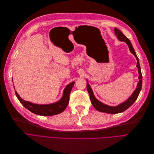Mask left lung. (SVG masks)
Segmentation results:
<instances>
[{
	"label": "left lung",
	"mask_w": 154,
	"mask_h": 154,
	"mask_svg": "<svg viewBox=\"0 0 154 154\" xmlns=\"http://www.w3.org/2000/svg\"><path fill=\"white\" fill-rule=\"evenodd\" d=\"M115 33L117 35V38L118 39L121 41H124L125 42L127 45L129 47L130 52L132 53L136 57V59L137 60V67L138 68V73H139V82L137 85V87L136 90L134 91L133 94L131 95V97L125 102L121 103L120 105L116 106H108L106 105H105L103 103H102L101 102L98 101L96 98L94 97L93 92L91 88V87L90 85L88 84L87 82V90L88 91V93L90 94V100L93 106L94 107V108L97 109L98 111L101 112H105L107 113H111V114H116V113H119L123 112L124 111H125L126 109H127L131 105H132L134 102L136 101L137 99L138 94L140 93L141 89H142V72H141V68L140 66V64H139V60L138 58L135 53V51L131 45V44L130 41V40L126 37V36L124 35L120 30H119L117 28H115Z\"/></svg>",
	"instance_id": "1"
}]
</instances>
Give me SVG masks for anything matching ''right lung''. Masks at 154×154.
Returning <instances> with one entry per match:
<instances>
[{
	"label": "right lung",
	"instance_id": "right-lung-1",
	"mask_svg": "<svg viewBox=\"0 0 154 154\" xmlns=\"http://www.w3.org/2000/svg\"><path fill=\"white\" fill-rule=\"evenodd\" d=\"M75 82L69 84L64 90L63 96L61 99L56 103L49 105H38L30 103L22 99L16 91V97L23 105L27 108L29 111L36 115L41 116H51L59 114L63 112L66 108L69 100V94L74 86Z\"/></svg>",
	"mask_w": 154,
	"mask_h": 154
}]
</instances>
